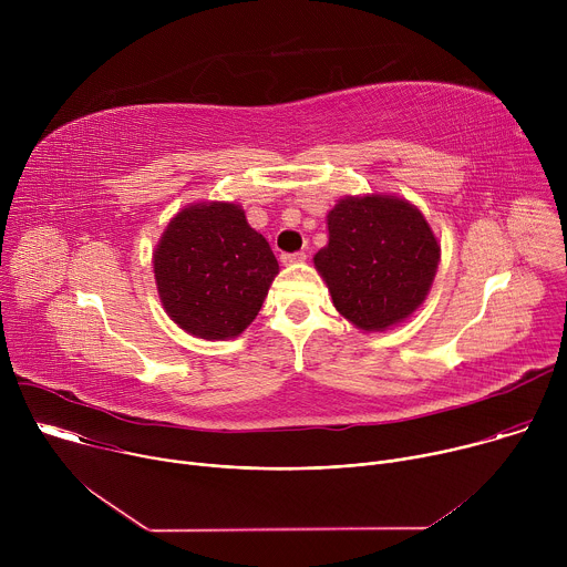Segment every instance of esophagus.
I'll return each mask as SVG.
<instances>
[{
    "label": "esophagus",
    "mask_w": 567,
    "mask_h": 567,
    "mask_svg": "<svg viewBox=\"0 0 567 567\" xmlns=\"http://www.w3.org/2000/svg\"><path fill=\"white\" fill-rule=\"evenodd\" d=\"M307 256L302 254V251H298V254H282L280 256V260H282V265H296V262H302Z\"/></svg>",
    "instance_id": "esophagus-1"
}]
</instances>
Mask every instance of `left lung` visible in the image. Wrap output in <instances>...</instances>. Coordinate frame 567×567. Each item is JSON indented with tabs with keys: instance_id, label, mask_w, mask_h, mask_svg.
I'll return each instance as SVG.
<instances>
[{
	"instance_id": "1",
	"label": "left lung",
	"mask_w": 567,
	"mask_h": 567,
	"mask_svg": "<svg viewBox=\"0 0 567 567\" xmlns=\"http://www.w3.org/2000/svg\"><path fill=\"white\" fill-rule=\"evenodd\" d=\"M328 230L313 265L352 326L383 332L426 300L440 245L417 206L392 195L346 197L328 213Z\"/></svg>"
}]
</instances>
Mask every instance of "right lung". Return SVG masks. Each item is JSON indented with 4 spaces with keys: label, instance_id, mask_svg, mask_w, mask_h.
<instances>
[{
    "label": "right lung",
    "instance_id": "right-lung-1",
    "mask_svg": "<svg viewBox=\"0 0 567 567\" xmlns=\"http://www.w3.org/2000/svg\"><path fill=\"white\" fill-rule=\"evenodd\" d=\"M269 241L237 204L204 202L177 213L154 251L158 298L182 330L224 341L245 332L278 274Z\"/></svg>",
    "mask_w": 567,
    "mask_h": 567
}]
</instances>
